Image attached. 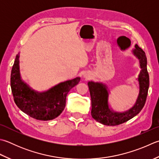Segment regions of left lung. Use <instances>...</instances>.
<instances>
[{
    "label": "left lung",
    "instance_id": "left-lung-1",
    "mask_svg": "<svg viewBox=\"0 0 159 159\" xmlns=\"http://www.w3.org/2000/svg\"><path fill=\"white\" fill-rule=\"evenodd\" d=\"M133 54L139 60L141 71L138 77L139 93L134 106L123 112H117L109 107V92L105 84L98 82L89 81L90 96L92 100V116L96 121L105 125L114 126L122 124L136 116L144 107L147 98L150 79L147 69V58L145 53L135 45Z\"/></svg>",
    "mask_w": 159,
    "mask_h": 159
}]
</instances>
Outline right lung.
Here are the masks:
<instances>
[{
    "label": "right lung",
    "instance_id": "right-lung-1",
    "mask_svg": "<svg viewBox=\"0 0 159 159\" xmlns=\"http://www.w3.org/2000/svg\"><path fill=\"white\" fill-rule=\"evenodd\" d=\"M80 77L60 83L48 91L32 89L21 79L19 54L16 57L11 72V89L16 105L33 119L40 120L54 119L64 110L70 90L80 81Z\"/></svg>",
    "mask_w": 159,
    "mask_h": 159
}]
</instances>
